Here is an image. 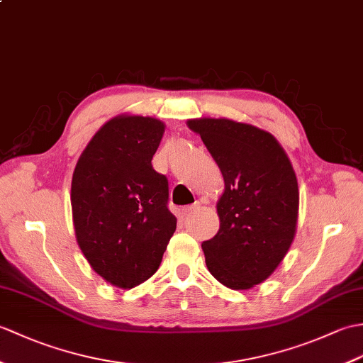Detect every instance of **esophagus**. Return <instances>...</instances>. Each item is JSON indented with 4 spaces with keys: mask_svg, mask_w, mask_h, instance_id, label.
Masks as SVG:
<instances>
[{
    "mask_svg": "<svg viewBox=\"0 0 363 363\" xmlns=\"http://www.w3.org/2000/svg\"><path fill=\"white\" fill-rule=\"evenodd\" d=\"M199 209V203H195V204H191V206H186L182 209V213L184 215H190V213H194L195 211H198Z\"/></svg>",
    "mask_w": 363,
    "mask_h": 363,
    "instance_id": "1",
    "label": "esophagus"
}]
</instances>
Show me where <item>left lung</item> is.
Listing matches in <instances>:
<instances>
[{"label": "left lung", "instance_id": "8db88e82", "mask_svg": "<svg viewBox=\"0 0 363 363\" xmlns=\"http://www.w3.org/2000/svg\"><path fill=\"white\" fill-rule=\"evenodd\" d=\"M221 169L220 229L203 242L211 274L233 290L264 282L296 234L299 190L284 148L264 129L228 118L187 121Z\"/></svg>", "mask_w": 363, "mask_h": 363}]
</instances>
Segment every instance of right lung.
<instances>
[{
	"label": "right lung",
	"instance_id": "add662e5",
	"mask_svg": "<svg viewBox=\"0 0 363 363\" xmlns=\"http://www.w3.org/2000/svg\"><path fill=\"white\" fill-rule=\"evenodd\" d=\"M164 130L152 117H113L91 137L73 172L76 240L94 272L118 289L157 272L176 230L168 179L151 165Z\"/></svg>",
	"mask_w": 363,
	"mask_h": 363
}]
</instances>
